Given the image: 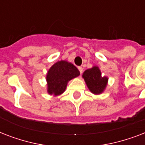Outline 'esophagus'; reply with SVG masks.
<instances>
[{"label":"esophagus","instance_id":"34e87169","mask_svg":"<svg viewBox=\"0 0 145 145\" xmlns=\"http://www.w3.org/2000/svg\"><path fill=\"white\" fill-rule=\"evenodd\" d=\"M78 70H79L80 73V74H83V71H84V70H83V68H82V67H78Z\"/></svg>","mask_w":145,"mask_h":145}]
</instances>
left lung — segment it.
<instances>
[{"label":"left lung","mask_w":145,"mask_h":145,"mask_svg":"<svg viewBox=\"0 0 145 145\" xmlns=\"http://www.w3.org/2000/svg\"><path fill=\"white\" fill-rule=\"evenodd\" d=\"M83 77L89 89L94 94L101 93L107 86L108 78L101 77V71L96 66L85 71L83 74Z\"/></svg>","instance_id":"1"}]
</instances>
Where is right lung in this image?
Wrapping results in <instances>:
<instances>
[{
  "instance_id": "add662e5",
  "label": "right lung",
  "mask_w": 145,
  "mask_h": 145,
  "mask_svg": "<svg viewBox=\"0 0 145 145\" xmlns=\"http://www.w3.org/2000/svg\"><path fill=\"white\" fill-rule=\"evenodd\" d=\"M80 75V71L73 64L59 61L50 68L46 75L48 93L50 95H60L65 90L68 82Z\"/></svg>"
}]
</instances>
